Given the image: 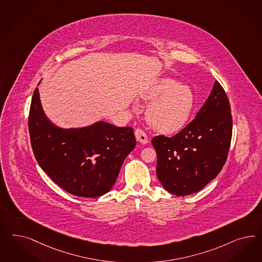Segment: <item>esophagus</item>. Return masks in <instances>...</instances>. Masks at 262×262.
<instances>
[{"label":"esophagus","instance_id":"1","mask_svg":"<svg viewBox=\"0 0 262 262\" xmlns=\"http://www.w3.org/2000/svg\"><path fill=\"white\" fill-rule=\"evenodd\" d=\"M135 136L137 141L140 142L141 144H145L148 143V138L143 129L137 128L135 130Z\"/></svg>","mask_w":262,"mask_h":262}]
</instances>
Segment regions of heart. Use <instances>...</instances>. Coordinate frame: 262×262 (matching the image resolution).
Here are the masks:
<instances>
[{"instance_id": "obj_1", "label": "heart", "mask_w": 262, "mask_h": 262, "mask_svg": "<svg viewBox=\"0 0 262 262\" xmlns=\"http://www.w3.org/2000/svg\"><path fill=\"white\" fill-rule=\"evenodd\" d=\"M144 97L145 100H153L146 110L148 123L163 134H172L183 129L194 111L192 89L169 78L153 84Z\"/></svg>"}]
</instances>
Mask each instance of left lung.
<instances>
[{
  "label": "left lung",
  "instance_id": "1",
  "mask_svg": "<svg viewBox=\"0 0 262 262\" xmlns=\"http://www.w3.org/2000/svg\"><path fill=\"white\" fill-rule=\"evenodd\" d=\"M232 136L228 95L218 81L195 118L172 137L158 135L151 144L157 153V178L176 195L194 194L218 176Z\"/></svg>",
  "mask_w": 262,
  "mask_h": 262
}]
</instances>
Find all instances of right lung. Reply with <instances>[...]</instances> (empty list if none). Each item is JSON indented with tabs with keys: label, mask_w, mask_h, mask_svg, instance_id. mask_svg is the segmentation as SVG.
<instances>
[{
	"label": "right lung",
	"mask_w": 262,
	"mask_h": 262,
	"mask_svg": "<svg viewBox=\"0 0 262 262\" xmlns=\"http://www.w3.org/2000/svg\"><path fill=\"white\" fill-rule=\"evenodd\" d=\"M34 157L61 189L84 198L100 196L115 184L121 165L134 149L132 127L99 121L80 129H61L46 118L35 89L28 119Z\"/></svg>",
	"instance_id": "obj_1"
}]
</instances>
